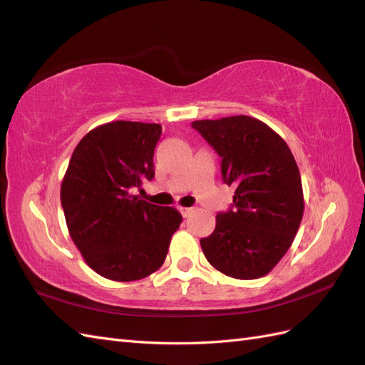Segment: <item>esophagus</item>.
<instances>
[{
    "label": "esophagus",
    "mask_w": 365,
    "mask_h": 365,
    "mask_svg": "<svg viewBox=\"0 0 365 365\" xmlns=\"http://www.w3.org/2000/svg\"><path fill=\"white\" fill-rule=\"evenodd\" d=\"M193 212V208L192 207H180V213L184 216V217H187V216H190V213Z\"/></svg>",
    "instance_id": "obj_1"
}]
</instances>
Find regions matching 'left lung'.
<instances>
[{
	"label": "left lung",
	"instance_id": "obj_1",
	"mask_svg": "<svg viewBox=\"0 0 365 365\" xmlns=\"http://www.w3.org/2000/svg\"><path fill=\"white\" fill-rule=\"evenodd\" d=\"M192 126L222 158L224 182L236 187L233 208L217 213L215 231L201 239L204 256L228 277H263L292 245L304 212L292 152L254 117L196 120Z\"/></svg>",
	"mask_w": 365,
	"mask_h": 365
}]
</instances>
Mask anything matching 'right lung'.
Masks as SVG:
<instances>
[{
  "label": "right lung",
  "mask_w": 365,
  "mask_h": 365,
  "mask_svg": "<svg viewBox=\"0 0 365 365\" xmlns=\"http://www.w3.org/2000/svg\"><path fill=\"white\" fill-rule=\"evenodd\" d=\"M161 125L109 121L76 146L61 184L68 233L88 267L114 282H134L161 268L182 216L138 200L132 187L152 180Z\"/></svg>",
  "instance_id": "1"
}]
</instances>
